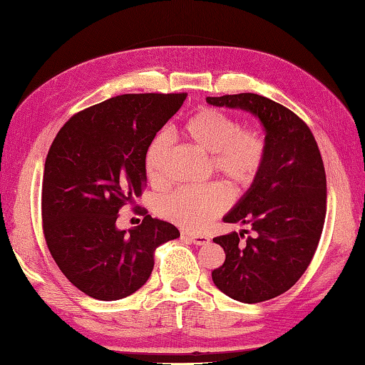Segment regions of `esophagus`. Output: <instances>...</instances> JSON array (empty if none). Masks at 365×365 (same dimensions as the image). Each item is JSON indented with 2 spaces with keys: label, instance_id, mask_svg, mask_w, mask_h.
Segmentation results:
<instances>
[{
  "label": "esophagus",
  "instance_id": "1",
  "mask_svg": "<svg viewBox=\"0 0 365 365\" xmlns=\"http://www.w3.org/2000/svg\"><path fill=\"white\" fill-rule=\"evenodd\" d=\"M181 236L189 239V241L195 244V246H204V244L208 242V237L204 235H190V232H182Z\"/></svg>",
  "mask_w": 365,
  "mask_h": 365
}]
</instances>
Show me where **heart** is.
I'll use <instances>...</instances> for the list:
<instances>
[{
  "label": "heart",
  "instance_id": "obj_1",
  "mask_svg": "<svg viewBox=\"0 0 365 365\" xmlns=\"http://www.w3.org/2000/svg\"><path fill=\"white\" fill-rule=\"evenodd\" d=\"M182 135L212 157L213 170L231 187L244 189L255 181L265 161L267 143L255 129H241L235 118L213 108L190 115L181 128ZM170 150L168 135L160 133L148 143L143 168L152 184L165 181V165ZM230 194L222 184L205 187H184L160 202V213L170 222L190 231L202 230L226 210Z\"/></svg>",
  "mask_w": 365,
  "mask_h": 365
}]
</instances>
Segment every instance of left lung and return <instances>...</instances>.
<instances>
[{"instance_id":"left-lung-1","label":"left lung","mask_w":365,"mask_h":365,"mask_svg":"<svg viewBox=\"0 0 365 365\" xmlns=\"http://www.w3.org/2000/svg\"><path fill=\"white\" fill-rule=\"evenodd\" d=\"M207 103L247 111L264 128L267 153L255 181L225 215V223L250 225L242 232L213 237L225 264L212 272L217 288L231 299L255 304L294 286L315 254L327 212V178L317 142L291 110L257 93L207 97Z\"/></svg>"}]
</instances>
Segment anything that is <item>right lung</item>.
I'll return each instance as SVG.
<instances>
[{"instance_id": "obj_1", "label": "right lung", "mask_w": 365, "mask_h": 365, "mask_svg": "<svg viewBox=\"0 0 365 365\" xmlns=\"http://www.w3.org/2000/svg\"><path fill=\"white\" fill-rule=\"evenodd\" d=\"M186 93L121 95L77 113L46 155L41 218L51 257L87 296L118 301L150 278L155 250L179 237L175 225L147 215L116 226L126 202L147 186L148 143L181 108Z\"/></svg>"}]
</instances>
